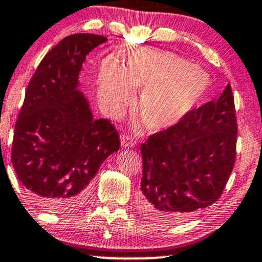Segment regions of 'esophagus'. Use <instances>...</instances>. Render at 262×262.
Returning <instances> with one entry per match:
<instances>
[{
  "instance_id": "esophagus-1",
  "label": "esophagus",
  "mask_w": 262,
  "mask_h": 262,
  "mask_svg": "<svg viewBox=\"0 0 262 262\" xmlns=\"http://www.w3.org/2000/svg\"><path fill=\"white\" fill-rule=\"evenodd\" d=\"M137 144V140L130 136H123L122 138V146L123 148H134Z\"/></svg>"
}]
</instances>
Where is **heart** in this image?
I'll return each instance as SVG.
<instances>
[{"instance_id": "1", "label": "heart", "mask_w": 262, "mask_h": 262, "mask_svg": "<svg viewBox=\"0 0 262 262\" xmlns=\"http://www.w3.org/2000/svg\"><path fill=\"white\" fill-rule=\"evenodd\" d=\"M97 82L100 105L111 116L133 104L134 89L143 88L138 111L150 130L160 132L194 111L208 89L209 77L178 54L148 48L128 54L122 67L105 61Z\"/></svg>"}]
</instances>
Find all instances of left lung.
I'll return each instance as SVG.
<instances>
[{
    "label": "left lung",
    "instance_id": "8db88e82",
    "mask_svg": "<svg viewBox=\"0 0 262 262\" xmlns=\"http://www.w3.org/2000/svg\"><path fill=\"white\" fill-rule=\"evenodd\" d=\"M236 138L230 84L219 99L149 137L140 145V211L150 220L174 224L214 204L234 169Z\"/></svg>",
    "mask_w": 262,
    "mask_h": 262
}]
</instances>
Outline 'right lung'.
Returning a JSON list of instances; mask_svg holds the SVG:
<instances>
[{
  "instance_id": "add662e5",
  "label": "right lung",
  "mask_w": 262,
  "mask_h": 262,
  "mask_svg": "<svg viewBox=\"0 0 262 262\" xmlns=\"http://www.w3.org/2000/svg\"><path fill=\"white\" fill-rule=\"evenodd\" d=\"M107 37L77 33L45 56L26 89L11 159L17 178L42 209L68 212L88 196L100 165L120 148L108 119H96L78 89L83 62Z\"/></svg>"
}]
</instances>
